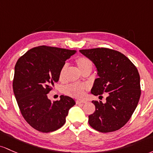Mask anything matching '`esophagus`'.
<instances>
[{
    "label": "esophagus",
    "instance_id": "esophagus-1",
    "mask_svg": "<svg viewBox=\"0 0 153 153\" xmlns=\"http://www.w3.org/2000/svg\"><path fill=\"white\" fill-rule=\"evenodd\" d=\"M85 102H86V101H85V100H76V104H84V103H85Z\"/></svg>",
    "mask_w": 153,
    "mask_h": 153
}]
</instances>
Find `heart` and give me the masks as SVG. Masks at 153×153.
I'll return each mask as SVG.
<instances>
[{"label": "heart", "mask_w": 153, "mask_h": 153, "mask_svg": "<svg viewBox=\"0 0 153 153\" xmlns=\"http://www.w3.org/2000/svg\"><path fill=\"white\" fill-rule=\"evenodd\" d=\"M75 61H76L77 66L82 73L86 70L92 68V63H91V61L88 58L83 57V56H79V57L76 58ZM67 68L68 65L66 63L63 65V66L61 67L59 71V75H58V78H59L60 81H64ZM87 88V86L85 85L71 84V85L65 87V88L63 89V92L66 95L70 96V97H75V98H82L85 95Z\"/></svg>", "instance_id": "obj_1"}]
</instances>
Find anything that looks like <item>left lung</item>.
<instances>
[{"mask_svg": "<svg viewBox=\"0 0 153 153\" xmlns=\"http://www.w3.org/2000/svg\"><path fill=\"white\" fill-rule=\"evenodd\" d=\"M95 63L99 77L91 92L107 94L106 102L93 100L95 111L88 116L91 127L102 133L117 131L131 117L141 95L140 77L134 63L121 53L106 48L80 50Z\"/></svg>", "mask_w": 153, "mask_h": 153, "instance_id": "obj_1", "label": "left lung"}]
</instances>
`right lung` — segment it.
Segmentation results:
<instances>
[{
    "label": "right lung",
    "instance_id": "1",
    "mask_svg": "<svg viewBox=\"0 0 153 153\" xmlns=\"http://www.w3.org/2000/svg\"><path fill=\"white\" fill-rule=\"evenodd\" d=\"M75 52L41 45L29 50L15 65L13 90L17 104L26 121L37 131L48 133L61 128L75 105L68 96L61 95L53 102L48 97L66 60Z\"/></svg>",
    "mask_w": 153,
    "mask_h": 153
}]
</instances>
